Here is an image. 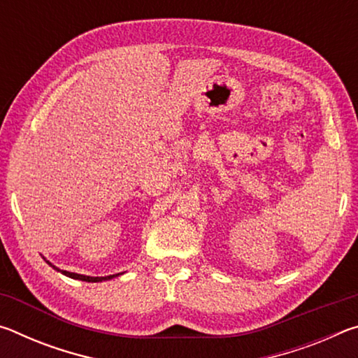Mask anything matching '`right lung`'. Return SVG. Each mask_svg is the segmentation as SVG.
Wrapping results in <instances>:
<instances>
[{"instance_id": "right-lung-1", "label": "right lung", "mask_w": 358, "mask_h": 358, "mask_svg": "<svg viewBox=\"0 0 358 358\" xmlns=\"http://www.w3.org/2000/svg\"><path fill=\"white\" fill-rule=\"evenodd\" d=\"M44 260H45V262H47L48 265L53 266V268H55L57 271H62V273H63L64 276H69V278H72V280H80V281H87V282H102V281H108V280H112V278H117V276L121 275V273H117V275H108V276H85V275L72 273V271L59 270L58 266H55L52 262H48V260H47L45 257H44Z\"/></svg>"}]
</instances>
